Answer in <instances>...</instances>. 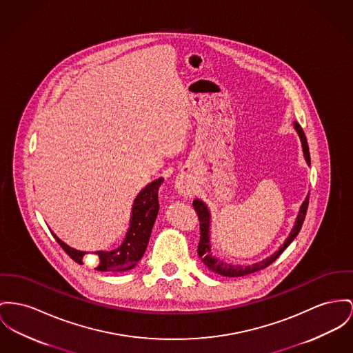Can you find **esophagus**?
I'll list each match as a JSON object with an SVG mask.
<instances>
[{"instance_id":"esophagus-1","label":"esophagus","mask_w":353,"mask_h":353,"mask_svg":"<svg viewBox=\"0 0 353 353\" xmlns=\"http://www.w3.org/2000/svg\"><path fill=\"white\" fill-rule=\"evenodd\" d=\"M176 190L183 196H191V194H192V188L190 186V183H188L186 181H182V179H179L176 182Z\"/></svg>"}]
</instances>
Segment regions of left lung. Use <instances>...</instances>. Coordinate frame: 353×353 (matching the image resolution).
I'll return each mask as SVG.
<instances>
[{
    "label": "left lung",
    "instance_id": "1",
    "mask_svg": "<svg viewBox=\"0 0 353 353\" xmlns=\"http://www.w3.org/2000/svg\"><path fill=\"white\" fill-rule=\"evenodd\" d=\"M294 128L296 131L299 132L300 135V139L303 143V150H304V157H305L306 163L310 165V154H309V147H307V141H306L305 134L301 128V125L299 123H294ZM307 205H309V195L306 196L304 203L301 205V209L299 212V216L296 219V225L293 228V230L290 232L289 236L286 238V241L283 242L280 250L276 252L272 257L269 259H263L261 262L257 263H253V265H248V266H235V265H229L226 262H222L219 259H215L212 256V249H210V233H209V226H210V212L208 210V206L195 199L192 202V206H194V210L198 214V219H199V243H198V256L199 259H202V262L206 265V268L212 272V273H216L219 276H225V277H242V276H248V274H252V273H256L261 269H265L268 268L270 263H273L276 259H279L281 256L282 252L292 243V241L297 236V234L300 233L301 228H303V223H304V219H305L306 210H307Z\"/></svg>",
    "mask_w": 353,
    "mask_h": 353
}]
</instances>
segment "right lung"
<instances>
[{
  "label": "right lung",
  "instance_id": "add662e5",
  "mask_svg": "<svg viewBox=\"0 0 353 353\" xmlns=\"http://www.w3.org/2000/svg\"><path fill=\"white\" fill-rule=\"evenodd\" d=\"M162 183H163V179L159 178L141 190L134 202L131 225L123 243L112 252L94 253L97 257V266L94 268L96 270L124 272V270L132 269L141 261L145 252L157 215L159 212L158 192ZM53 236L56 238L57 243L63 248V250L74 262L83 265V259L87 254L85 252L74 250L68 245H65L61 239H59L56 235L53 234Z\"/></svg>",
  "mask_w": 353,
  "mask_h": 353
}]
</instances>
